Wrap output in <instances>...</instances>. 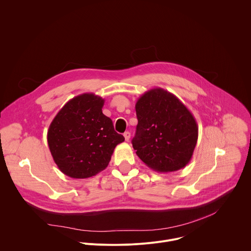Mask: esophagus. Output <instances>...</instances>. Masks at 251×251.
I'll return each instance as SVG.
<instances>
[{
  "instance_id": "obj_1",
  "label": "esophagus",
  "mask_w": 251,
  "mask_h": 251,
  "mask_svg": "<svg viewBox=\"0 0 251 251\" xmlns=\"http://www.w3.org/2000/svg\"><path fill=\"white\" fill-rule=\"evenodd\" d=\"M124 136H125L126 141H128V140H129V138H130V132H128V131L125 132V133H124Z\"/></svg>"
}]
</instances>
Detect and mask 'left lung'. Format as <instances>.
<instances>
[{"mask_svg": "<svg viewBox=\"0 0 251 251\" xmlns=\"http://www.w3.org/2000/svg\"><path fill=\"white\" fill-rule=\"evenodd\" d=\"M138 120L133 149L150 169L170 173L190 161L198 138V126L189 110L174 94L153 88L135 104Z\"/></svg>", "mask_w": 251, "mask_h": 251, "instance_id": "8db88e82", "label": "left lung"}]
</instances>
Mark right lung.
Masks as SVG:
<instances>
[{"label": "right lung", "instance_id": "add662e5", "mask_svg": "<svg viewBox=\"0 0 251 251\" xmlns=\"http://www.w3.org/2000/svg\"><path fill=\"white\" fill-rule=\"evenodd\" d=\"M104 102L93 93L78 95L66 103L49 126L53 159L70 177L87 178L105 170L115 147L125 141L103 114Z\"/></svg>", "mask_w": 251, "mask_h": 251}]
</instances>
